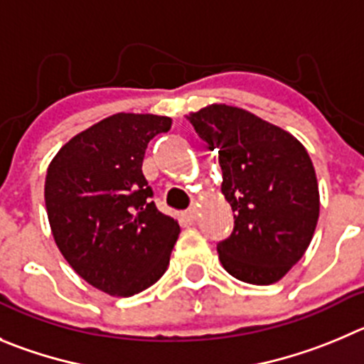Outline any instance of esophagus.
<instances>
[{"instance_id": "esophagus-1", "label": "esophagus", "mask_w": 364, "mask_h": 364, "mask_svg": "<svg viewBox=\"0 0 364 364\" xmlns=\"http://www.w3.org/2000/svg\"><path fill=\"white\" fill-rule=\"evenodd\" d=\"M196 217H198V210L196 208H190L183 213V219L188 220V223H193V220H196Z\"/></svg>"}]
</instances>
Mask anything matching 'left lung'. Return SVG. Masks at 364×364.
<instances>
[{
  "mask_svg": "<svg viewBox=\"0 0 364 364\" xmlns=\"http://www.w3.org/2000/svg\"><path fill=\"white\" fill-rule=\"evenodd\" d=\"M188 120L219 152L220 190L235 212L232 235L217 244L220 264L247 284H274L304 257L320 215L307 151L284 129L232 105H208Z\"/></svg>",
  "mask_w": 364,
  "mask_h": 364,
  "instance_id": "obj_1",
  "label": "left lung"
}]
</instances>
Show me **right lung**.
Masks as SVG:
<instances>
[{
    "label": "right lung",
    "instance_id": "add662e5",
    "mask_svg": "<svg viewBox=\"0 0 364 364\" xmlns=\"http://www.w3.org/2000/svg\"><path fill=\"white\" fill-rule=\"evenodd\" d=\"M171 125L158 114H113L71 138L46 172L55 244L75 273L111 296L156 284L181 232L156 208L141 172L149 141Z\"/></svg>",
    "mask_w": 364,
    "mask_h": 364
}]
</instances>
